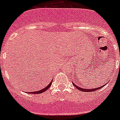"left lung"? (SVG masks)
Instances as JSON below:
<instances>
[{"instance_id": "left-lung-1", "label": "left lung", "mask_w": 120, "mask_h": 120, "mask_svg": "<svg viewBox=\"0 0 120 120\" xmlns=\"http://www.w3.org/2000/svg\"><path fill=\"white\" fill-rule=\"evenodd\" d=\"M72 84H73V85H74V86H75V88H77V89L79 90H80V91H84V92H90V91H96V90H99L101 89V88H102L103 87V85L101 86H100V87H98V88H92V89H85V88H80V87H79V86H78L77 85H74V83H72Z\"/></svg>"}]
</instances>
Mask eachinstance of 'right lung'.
<instances>
[{
	"instance_id": "obj_1",
	"label": "right lung",
	"mask_w": 120,
	"mask_h": 120,
	"mask_svg": "<svg viewBox=\"0 0 120 120\" xmlns=\"http://www.w3.org/2000/svg\"><path fill=\"white\" fill-rule=\"evenodd\" d=\"M52 80L51 81V83H49L48 86H46V87L43 88V89L41 90H38V91H32V92L31 91V92H29V93H31V94H40V93H42L43 92H45V91H46V90H48L50 86H51V85H52Z\"/></svg>"
}]
</instances>
